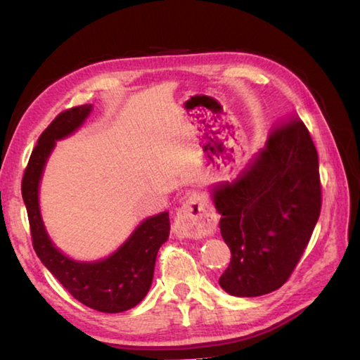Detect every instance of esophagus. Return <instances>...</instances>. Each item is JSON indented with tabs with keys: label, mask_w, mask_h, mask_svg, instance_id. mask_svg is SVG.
<instances>
[{
	"label": "esophagus",
	"mask_w": 360,
	"mask_h": 360,
	"mask_svg": "<svg viewBox=\"0 0 360 360\" xmlns=\"http://www.w3.org/2000/svg\"><path fill=\"white\" fill-rule=\"evenodd\" d=\"M217 216L208 200L197 192L188 193L174 217V231L179 238H202L216 231Z\"/></svg>",
	"instance_id": "obj_1"
}]
</instances>
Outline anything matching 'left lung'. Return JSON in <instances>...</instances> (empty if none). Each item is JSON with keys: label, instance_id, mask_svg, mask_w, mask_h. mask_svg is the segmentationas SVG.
Returning <instances> with one entry per match:
<instances>
[{"label": "left lung", "instance_id": "left-lung-1", "mask_svg": "<svg viewBox=\"0 0 360 360\" xmlns=\"http://www.w3.org/2000/svg\"><path fill=\"white\" fill-rule=\"evenodd\" d=\"M321 193L318 150L303 120L290 115L273 127L240 179L216 187L219 227L231 252L221 288L235 297L281 288L311 238Z\"/></svg>", "mask_w": 360, "mask_h": 360}]
</instances>
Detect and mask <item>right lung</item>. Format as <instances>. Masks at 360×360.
I'll use <instances>...</instances> for the list:
<instances>
[{"label":"right lung","mask_w":360,"mask_h":360,"mask_svg":"<svg viewBox=\"0 0 360 360\" xmlns=\"http://www.w3.org/2000/svg\"><path fill=\"white\" fill-rule=\"evenodd\" d=\"M92 111L82 105L60 112L41 133L22 179L33 249L60 284L85 307L101 313L127 311L149 292L157 252L169 236L168 212L146 219L117 252L94 264L75 262L56 249L44 230L38 205V186L46 160L57 139L68 136Z\"/></svg>","instance_id":"1"}]
</instances>
